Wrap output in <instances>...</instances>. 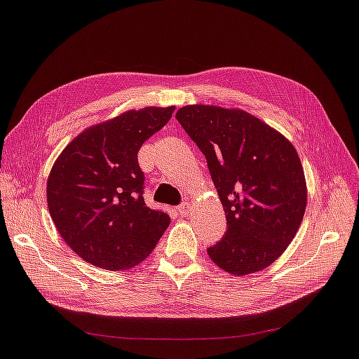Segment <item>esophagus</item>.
Wrapping results in <instances>:
<instances>
[{
	"label": "esophagus",
	"instance_id": "esophagus-1",
	"mask_svg": "<svg viewBox=\"0 0 359 359\" xmlns=\"http://www.w3.org/2000/svg\"><path fill=\"white\" fill-rule=\"evenodd\" d=\"M177 212L180 216H187L189 213V205L185 202V203H180V205L177 207Z\"/></svg>",
	"mask_w": 359,
	"mask_h": 359
}]
</instances>
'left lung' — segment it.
Masks as SVG:
<instances>
[{
    "label": "left lung",
    "instance_id": "left-lung-1",
    "mask_svg": "<svg viewBox=\"0 0 359 359\" xmlns=\"http://www.w3.org/2000/svg\"><path fill=\"white\" fill-rule=\"evenodd\" d=\"M177 121L207 158L227 217L208 257L229 273L263 271L283 254L304 219L300 158L282 133L240 109L187 105Z\"/></svg>",
    "mask_w": 359,
    "mask_h": 359
}]
</instances>
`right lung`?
I'll return each instance as SVG.
<instances>
[{"instance_id":"right-lung-1","label":"right lung","mask_w":359,"mask_h":359,"mask_svg":"<svg viewBox=\"0 0 359 359\" xmlns=\"http://www.w3.org/2000/svg\"><path fill=\"white\" fill-rule=\"evenodd\" d=\"M174 109L129 110L88 128L62 151L49 172L46 199L54 226L96 268H133L170 226V216L144 203L138 151L170 121Z\"/></svg>"}]
</instances>
